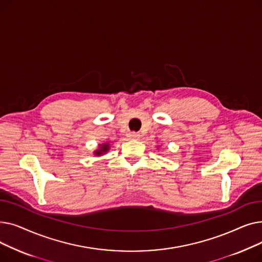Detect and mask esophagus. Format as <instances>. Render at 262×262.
Instances as JSON below:
<instances>
[{
	"mask_svg": "<svg viewBox=\"0 0 262 262\" xmlns=\"http://www.w3.org/2000/svg\"><path fill=\"white\" fill-rule=\"evenodd\" d=\"M127 137L130 140H138L140 138V135L137 133H129V134H127Z\"/></svg>",
	"mask_w": 262,
	"mask_h": 262,
	"instance_id": "34e87169",
	"label": "esophagus"
}]
</instances>
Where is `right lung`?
<instances>
[{"label": "right lung", "mask_w": 262, "mask_h": 262, "mask_svg": "<svg viewBox=\"0 0 262 262\" xmlns=\"http://www.w3.org/2000/svg\"><path fill=\"white\" fill-rule=\"evenodd\" d=\"M109 149V143H103L102 145H100V147H99V149H96L95 152H94V155H96V156H101V155H103V154H105V153H107V150Z\"/></svg>", "instance_id": "obj_1"}]
</instances>
